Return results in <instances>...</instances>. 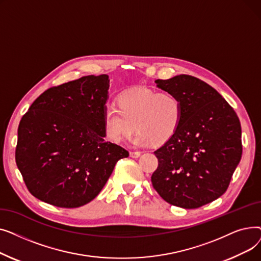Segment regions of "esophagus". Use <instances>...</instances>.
<instances>
[{"instance_id":"obj_1","label":"esophagus","mask_w":261,"mask_h":261,"mask_svg":"<svg viewBox=\"0 0 261 261\" xmlns=\"http://www.w3.org/2000/svg\"><path fill=\"white\" fill-rule=\"evenodd\" d=\"M140 155H141V152H139V151H130V156L133 159L139 158Z\"/></svg>"}]
</instances>
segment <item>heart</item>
<instances>
[{
  "mask_svg": "<svg viewBox=\"0 0 261 261\" xmlns=\"http://www.w3.org/2000/svg\"><path fill=\"white\" fill-rule=\"evenodd\" d=\"M117 106L118 110H105L102 121L106 139L113 144L128 139L134 129L139 131L133 144H164L175 134L183 118L181 100L169 92L136 89L120 95Z\"/></svg>",
  "mask_w": 261,
  "mask_h": 261,
  "instance_id": "heart-1",
  "label": "heart"
}]
</instances>
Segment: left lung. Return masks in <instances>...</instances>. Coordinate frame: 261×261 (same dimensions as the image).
<instances>
[{
    "label": "left lung",
    "instance_id": "1",
    "mask_svg": "<svg viewBox=\"0 0 261 261\" xmlns=\"http://www.w3.org/2000/svg\"><path fill=\"white\" fill-rule=\"evenodd\" d=\"M183 107L172 138L154 151L159 166L151 182L171 205L198 208L221 197L241 160V125L227 101L206 82L190 75L155 80Z\"/></svg>",
    "mask_w": 261,
    "mask_h": 261
}]
</instances>
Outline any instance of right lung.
I'll return each mask as SVG.
<instances>
[{"label": "right lung", "instance_id": "obj_1", "mask_svg": "<svg viewBox=\"0 0 261 261\" xmlns=\"http://www.w3.org/2000/svg\"><path fill=\"white\" fill-rule=\"evenodd\" d=\"M109 76H85L54 87L30 107L18 128L17 166L37 199L58 207L97 197L129 152L105 141Z\"/></svg>", "mask_w": 261, "mask_h": 261}]
</instances>
